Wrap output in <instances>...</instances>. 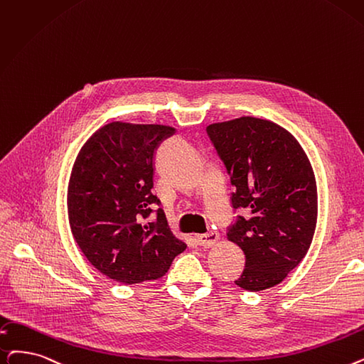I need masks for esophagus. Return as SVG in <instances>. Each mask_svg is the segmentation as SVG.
Segmentation results:
<instances>
[{
  "label": "esophagus",
  "mask_w": 364,
  "mask_h": 364,
  "mask_svg": "<svg viewBox=\"0 0 364 364\" xmlns=\"http://www.w3.org/2000/svg\"><path fill=\"white\" fill-rule=\"evenodd\" d=\"M218 238L220 236L217 232H208V233H203V235L198 236V244L205 248H210L218 241Z\"/></svg>",
  "instance_id": "1"
}]
</instances>
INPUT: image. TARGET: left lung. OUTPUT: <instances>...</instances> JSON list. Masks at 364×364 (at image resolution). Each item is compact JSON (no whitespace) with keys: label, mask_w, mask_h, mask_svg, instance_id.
<instances>
[{"label":"left lung","mask_w":364,"mask_h":364,"mask_svg":"<svg viewBox=\"0 0 364 364\" xmlns=\"http://www.w3.org/2000/svg\"><path fill=\"white\" fill-rule=\"evenodd\" d=\"M208 136L235 187L232 207L247 208L228 230L245 255L235 281L248 291L277 286L302 262L317 226V183L302 146L279 124L257 117L213 123Z\"/></svg>","instance_id":"8db88e82"}]
</instances>
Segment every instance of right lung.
<instances>
[{
	"instance_id": "1",
	"label": "right lung",
	"mask_w": 364,
	"mask_h": 364,
	"mask_svg": "<svg viewBox=\"0 0 364 364\" xmlns=\"http://www.w3.org/2000/svg\"><path fill=\"white\" fill-rule=\"evenodd\" d=\"M176 129L112 122L78 151L68 184V218L77 245L97 269L135 284L168 272L186 250L151 193L154 153Z\"/></svg>"
}]
</instances>
